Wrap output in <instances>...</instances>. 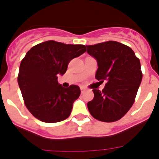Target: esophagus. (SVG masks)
I'll list each match as a JSON object with an SVG mask.
<instances>
[{
  "label": "esophagus",
  "instance_id": "34e87169",
  "mask_svg": "<svg viewBox=\"0 0 159 159\" xmlns=\"http://www.w3.org/2000/svg\"><path fill=\"white\" fill-rule=\"evenodd\" d=\"M84 92H85L84 88H83V87H81V92H82V93H83Z\"/></svg>",
  "mask_w": 159,
  "mask_h": 159
}]
</instances>
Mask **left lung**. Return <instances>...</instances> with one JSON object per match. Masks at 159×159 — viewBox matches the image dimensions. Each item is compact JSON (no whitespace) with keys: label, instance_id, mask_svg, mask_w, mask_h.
I'll use <instances>...</instances> for the list:
<instances>
[{"label":"left lung","instance_id":"obj_1","mask_svg":"<svg viewBox=\"0 0 159 159\" xmlns=\"http://www.w3.org/2000/svg\"><path fill=\"white\" fill-rule=\"evenodd\" d=\"M86 48L97 61L96 79L106 82L102 92L92 90L94 98L87 103L90 114L103 122L119 120L133 106L142 81L139 59L129 46L116 41Z\"/></svg>","mask_w":159,"mask_h":159}]
</instances>
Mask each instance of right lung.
Returning a JSON list of instances; mask_svg holds the SVG:
<instances>
[{
	"label": "right lung",
	"mask_w": 159,
	"mask_h": 159,
	"mask_svg": "<svg viewBox=\"0 0 159 159\" xmlns=\"http://www.w3.org/2000/svg\"><path fill=\"white\" fill-rule=\"evenodd\" d=\"M86 52L82 44L48 40L34 46L20 62L18 84L24 102L35 118L46 123L64 120L79 97L78 86L63 87L57 76L63 75L72 58Z\"/></svg>",
	"instance_id": "1"
}]
</instances>
